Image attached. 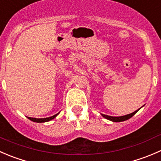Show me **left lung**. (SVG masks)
<instances>
[{
	"instance_id": "left-lung-1",
	"label": "left lung",
	"mask_w": 161,
	"mask_h": 161,
	"mask_svg": "<svg viewBox=\"0 0 161 161\" xmlns=\"http://www.w3.org/2000/svg\"><path fill=\"white\" fill-rule=\"evenodd\" d=\"M138 110L135 111V112L131 113V114H128V115L121 116V117H111V116L105 115V114H102V116H103V117H105L106 119H107V120H111V121H113V122H121V121H125V120H128V119H130L131 117H132L133 116H134L135 114L138 112Z\"/></svg>"
}]
</instances>
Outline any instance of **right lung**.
<instances>
[{
  "label": "right lung",
  "mask_w": 161,
  "mask_h": 161,
  "mask_svg": "<svg viewBox=\"0 0 161 161\" xmlns=\"http://www.w3.org/2000/svg\"><path fill=\"white\" fill-rule=\"evenodd\" d=\"M59 114V113H58ZM58 114H55V115L52 116L50 117H46V118H33V117H28V119H30V120L33 122H36V123H44V122H47V121H50V120H53L54 118L56 117V116L58 115Z\"/></svg>",
  "instance_id": "add662e5"
}]
</instances>
